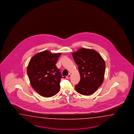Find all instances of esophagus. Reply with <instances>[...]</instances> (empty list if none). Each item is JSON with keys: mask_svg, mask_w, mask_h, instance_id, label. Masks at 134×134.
<instances>
[{"mask_svg": "<svg viewBox=\"0 0 134 134\" xmlns=\"http://www.w3.org/2000/svg\"><path fill=\"white\" fill-rule=\"evenodd\" d=\"M71 77V74L70 73H69V74H68V75L66 77V79H69L70 77Z\"/></svg>", "mask_w": 134, "mask_h": 134, "instance_id": "34e87169", "label": "esophagus"}]
</instances>
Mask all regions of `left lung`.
<instances>
[{
    "instance_id": "8db88e82",
    "label": "left lung",
    "mask_w": 134,
    "mask_h": 134,
    "mask_svg": "<svg viewBox=\"0 0 134 134\" xmlns=\"http://www.w3.org/2000/svg\"><path fill=\"white\" fill-rule=\"evenodd\" d=\"M75 62L79 66L80 82L75 86L76 91L83 95L93 94L102 84L105 63L96 51L81 48L72 53Z\"/></svg>"
}]
</instances>
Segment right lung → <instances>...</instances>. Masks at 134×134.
Listing matches in <instances>:
<instances>
[{"instance_id": "obj_1", "label": "right lung", "mask_w": 134, "mask_h": 134, "mask_svg": "<svg viewBox=\"0 0 134 134\" xmlns=\"http://www.w3.org/2000/svg\"><path fill=\"white\" fill-rule=\"evenodd\" d=\"M61 54L46 50L35 54L29 63L27 71L31 84L43 97H52L60 91L63 77L55 64Z\"/></svg>"}]
</instances>
